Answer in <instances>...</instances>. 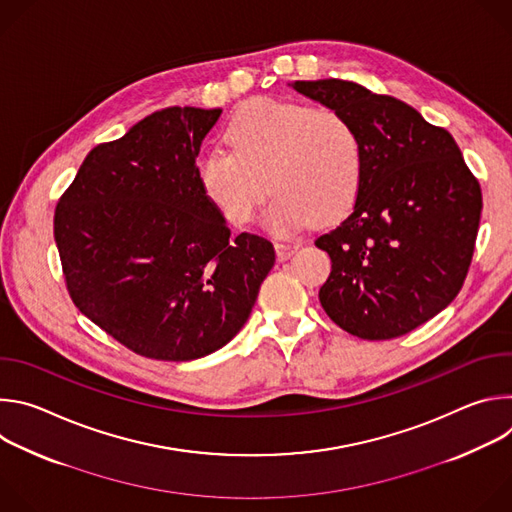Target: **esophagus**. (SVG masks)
Masks as SVG:
<instances>
[{
	"label": "esophagus",
	"mask_w": 512,
	"mask_h": 512,
	"mask_svg": "<svg viewBox=\"0 0 512 512\" xmlns=\"http://www.w3.org/2000/svg\"><path fill=\"white\" fill-rule=\"evenodd\" d=\"M298 247H300L298 243H291V241H275V253H277V259H279V261L289 259L291 255L296 253V249H298Z\"/></svg>",
	"instance_id": "obj_1"
}]
</instances>
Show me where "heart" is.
<instances>
[{"instance_id":"heart-1","label":"heart","mask_w":512,"mask_h":512,"mask_svg":"<svg viewBox=\"0 0 512 512\" xmlns=\"http://www.w3.org/2000/svg\"><path fill=\"white\" fill-rule=\"evenodd\" d=\"M231 150L212 148L196 162L210 202L235 227L251 223L275 190L267 221L291 231L310 221L332 223L356 200L362 143L340 113L304 103L255 99L227 127Z\"/></svg>"}]
</instances>
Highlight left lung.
<instances>
[{"label": "left lung", "mask_w": 512, "mask_h": 512, "mask_svg": "<svg viewBox=\"0 0 512 512\" xmlns=\"http://www.w3.org/2000/svg\"><path fill=\"white\" fill-rule=\"evenodd\" d=\"M291 87L344 115L362 143L354 208L316 239L332 259L320 304L352 336H403L462 289L480 225V184L454 137L407 103L340 79Z\"/></svg>", "instance_id": "8db88e82"}]
</instances>
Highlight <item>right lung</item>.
I'll list each match as a JSON object with an SVG mask.
<instances>
[{
    "label": "right lung",
    "instance_id": "add662e5",
    "mask_svg": "<svg viewBox=\"0 0 512 512\" xmlns=\"http://www.w3.org/2000/svg\"><path fill=\"white\" fill-rule=\"evenodd\" d=\"M223 109L168 107L89 152L54 212L75 306L145 358L184 362L245 326L273 245L231 237L196 158Z\"/></svg>",
    "mask_w": 512,
    "mask_h": 512
}]
</instances>
